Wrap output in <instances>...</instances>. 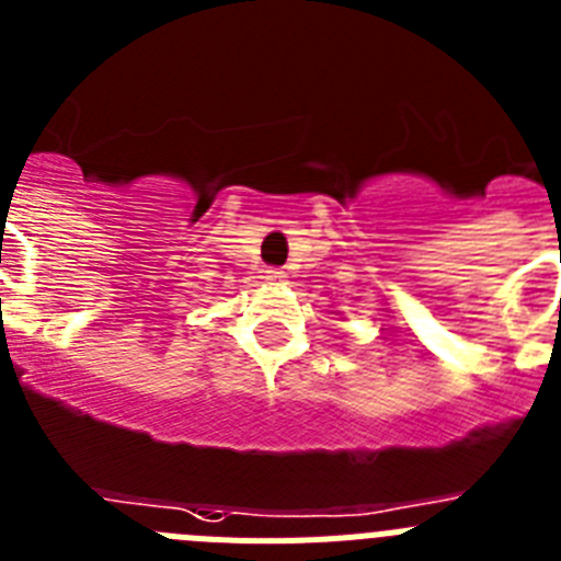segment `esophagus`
<instances>
[{"label":"esophagus","instance_id":"1","mask_svg":"<svg viewBox=\"0 0 561 561\" xmlns=\"http://www.w3.org/2000/svg\"><path fill=\"white\" fill-rule=\"evenodd\" d=\"M284 272L280 270H275V266H270V270H266V280H284Z\"/></svg>","mask_w":561,"mask_h":561}]
</instances>
